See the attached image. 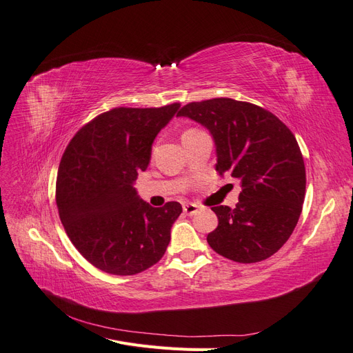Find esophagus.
<instances>
[{
  "label": "esophagus",
  "instance_id": "1",
  "mask_svg": "<svg viewBox=\"0 0 353 353\" xmlns=\"http://www.w3.org/2000/svg\"><path fill=\"white\" fill-rule=\"evenodd\" d=\"M183 210H184L185 215L193 216V215H196V213L199 212V206L194 205V203H185V205L183 206Z\"/></svg>",
  "mask_w": 353,
  "mask_h": 353
}]
</instances>
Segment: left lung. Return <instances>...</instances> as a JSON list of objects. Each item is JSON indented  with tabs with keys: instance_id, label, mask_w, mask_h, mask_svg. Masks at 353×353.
<instances>
[{
	"instance_id": "obj_1",
	"label": "left lung",
	"mask_w": 353,
	"mask_h": 353,
	"mask_svg": "<svg viewBox=\"0 0 353 353\" xmlns=\"http://www.w3.org/2000/svg\"><path fill=\"white\" fill-rule=\"evenodd\" d=\"M178 116L208 128L216 147V172L241 184L237 206H215L210 248L240 263L268 259L290 239L302 212L305 163L292 131L252 103L212 99L188 103Z\"/></svg>"
}]
</instances>
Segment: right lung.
<instances>
[{
    "instance_id": "obj_1",
    "label": "right lung",
    "mask_w": 353,
    "mask_h": 353,
    "mask_svg": "<svg viewBox=\"0 0 353 353\" xmlns=\"http://www.w3.org/2000/svg\"><path fill=\"white\" fill-rule=\"evenodd\" d=\"M179 105L112 109L85 125L66 147L56 185L59 215L74 248L95 268L134 275L165 254L183 208L178 201L150 206L134 183Z\"/></svg>"
}]
</instances>
